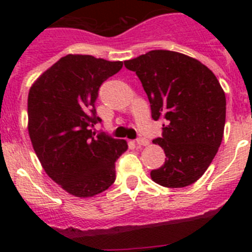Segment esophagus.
<instances>
[{
  "mask_svg": "<svg viewBox=\"0 0 252 252\" xmlns=\"http://www.w3.org/2000/svg\"><path fill=\"white\" fill-rule=\"evenodd\" d=\"M136 144L139 146H148L149 141L145 139V137H139V139H136Z\"/></svg>",
  "mask_w": 252,
  "mask_h": 252,
  "instance_id": "1",
  "label": "esophagus"
}]
</instances>
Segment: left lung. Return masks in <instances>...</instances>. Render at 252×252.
Wrapping results in <instances>:
<instances>
[{
  "mask_svg": "<svg viewBox=\"0 0 252 252\" xmlns=\"http://www.w3.org/2000/svg\"><path fill=\"white\" fill-rule=\"evenodd\" d=\"M125 66L136 73L150 102L151 117L162 120L165 162L151 179L168 188L197 182L212 162L223 137L226 95L211 69L170 50H151Z\"/></svg>",
  "mask_w": 252,
  "mask_h": 252,
  "instance_id": "obj_1",
  "label": "left lung"
}]
</instances>
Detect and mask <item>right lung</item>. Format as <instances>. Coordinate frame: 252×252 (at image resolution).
<instances>
[{
  "mask_svg": "<svg viewBox=\"0 0 252 252\" xmlns=\"http://www.w3.org/2000/svg\"><path fill=\"white\" fill-rule=\"evenodd\" d=\"M122 65L69 54L29 91L28 130L35 154L46 174L74 197H93L110 188L116 160L127 150L126 140L92 131L101 122L94 108L99 87Z\"/></svg>",
  "mask_w": 252,
  "mask_h": 252,
  "instance_id": "obj_1",
  "label": "right lung"
}]
</instances>
